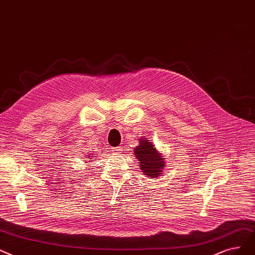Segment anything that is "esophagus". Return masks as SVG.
<instances>
[{
    "mask_svg": "<svg viewBox=\"0 0 255 255\" xmlns=\"http://www.w3.org/2000/svg\"><path fill=\"white\" fill-rule=\"evenodd\" d=\"M111 151L114 153V154H118V153H121L124 151V149H123V147H120V146H117V147H112L111 148Z\"/></svg>",
    "mask_w": 255,
    "mask_h": 255,
    "instance_id": "1",
    "label": "esophagus"
}]
</instances>
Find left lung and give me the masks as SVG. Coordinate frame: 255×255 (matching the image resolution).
<instances>
[{"label":"left lung","mask_w":255,"mask_h":255,"mask_svg":"<svg viewBox=\"0 0 255 255\" xmlns=\"http://www.w3.org/2000/svg\"><path fill=\"white\" fill-rule=\"evenodd\" d=\"M138 146L134 149V153L139 161L141 171L149 178H156L163 174V169L166 167L165 157L157 150L151 140L146 137H141Z\"/></svg>","instance_id":"left-lung-1"}]
</instances>
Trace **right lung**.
<instances>
[{
	"mask_svg": "<svg viewBox=\"0 0 255 255\" xmlns=\"http://www.w3.org/2000/svg\"><path fill=\"white\" fill-rule=\"evenodd\" d=\"M87 153V159L85 160V161H87V163L88 162H92V161H94V156H95V154L93 153V152H90V153H88V152H86Z\"/></svg>",
	"mask_w": 255,
	"mask_h": 255,
	"instance_id": "right-lung-1",
	"label": "right lung"
}]
</instances>
